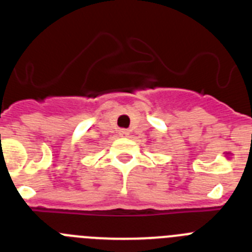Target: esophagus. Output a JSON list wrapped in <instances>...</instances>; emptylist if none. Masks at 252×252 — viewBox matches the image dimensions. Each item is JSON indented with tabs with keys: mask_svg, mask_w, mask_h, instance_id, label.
<instances>
[{
	"mask_svg": "<svg viewBox=\"0 0 252 252\" xmlns=\"http://www.w3.org/2000/svg\"><path fill=\"white\" fill-rule=\"evenodd\" d=\"M119 133L121 136H127L128 135V130H125V128H122V130L119 131Z\"/></svg>",
	"mask_w": 252,
	"mask_h": 252,
	"instance_id": "34e87169",
	"label": "esophagus"
}]
</instances>
